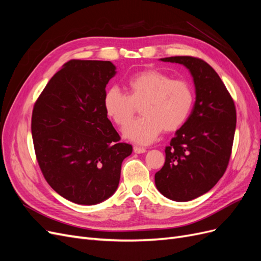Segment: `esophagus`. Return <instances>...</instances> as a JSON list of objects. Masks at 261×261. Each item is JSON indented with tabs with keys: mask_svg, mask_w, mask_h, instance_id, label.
I'll return each instance as SVG.
<instances>
[{
	"mask_svg": "<svg viewBox=\"0 0 261 261\" xmlns=\"http://www.w3.org/2000/svg\"><path fill=\"white\" fill-rule=\"evenodd\" d=\"M147 151L146 148H143V147H138V146H135L134 147V152L135 153H145Z\"/></svg>",
	"mask_w": 261,
	"mask_h": 261,
	"instance_id": "obj_1",
	"label": "esophagus"
}]
</instances>
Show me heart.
<instances>
[{
	"instance_id": "b5f03b06",
	"label": "heart",
	"mask_w": 261,
	"mask_h": 261,
	"mask_svg": "<svg viewBox=\"0 0 261 261\" xmlns=\"http://www.w3.org/2000/svg\"><path fill=\"white\" fill-rule=\"evenodd\" d=\"M128 94L117 87L103 98L107 115L120 127L127 125L140 106L141 116L124 129V136L140 145L152 143L161 132H174L188 118L194 106L192 86L155 69H146L127 80Z\"/></svg>"
}]
</instances>
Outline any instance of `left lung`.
Segmentation results:
<instances>
[{
  "label": "left lung",
  "mask_w": 261,
  "mask_h": 261,
  "mask_svg": "<svg viewBox=\"0 0 261 261\" xmlns=\"http://www.w3.org/2000/svg\"><path fill=\"white\" fill-rule=\"evenodd\" d=\"M191 72L196 88L193 111L165 147V162L154 175L163 196L189 201L209 192L223 176L232 153L236 109L225 85L207 62L194 57H171Z\"/></svg>",
  "instance_id": "obj_1"
}]
</instances>
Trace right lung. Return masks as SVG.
I'll use <instances>...</instances> for the list:
<instances>
[{
    "instance_id": "right-lung-1",
    "label": "right lung",
    "mask_w": 261,
    "mask_h": 261,
    "mask_svg": "<svg viewBox=\"0 0 261 261\" xmlns=\"http://www.w3.org/2000/svg\"><path fill=\"white\" fill-rule=\"evenodd\" d=\"M110 61L70 60L37 99L31 116L36 158L48 184L65 199L96 204L112 196L132 145L121 143L105 111Z\"/></svg>"
}]
</instances>
